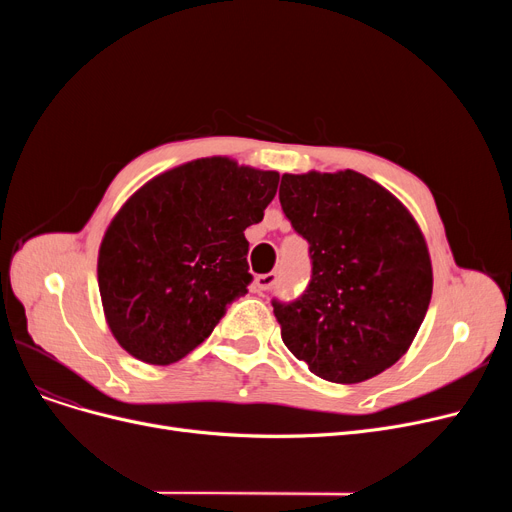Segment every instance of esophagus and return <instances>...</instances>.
Here are the masks:
<instances>
[{
  "instance_id": "34e87169",
  "label": "esophagus",
  "mask_w": 512,
  "mask_h": 512,
  "mask_svg": "<svg viewBox=\"0 0 512 512\" xmlns=\"http://www.w3.org/2000/svg\"><path fill=\"white\" fill-rule=\"evenodd\" d=\"M278 284V274L270 272V274H261L255 278V288L257 292H265V290H272Z\"/></svg>"
}]
</instances>
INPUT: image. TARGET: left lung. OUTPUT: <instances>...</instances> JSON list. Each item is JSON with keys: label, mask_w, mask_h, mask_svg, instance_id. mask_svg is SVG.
Here are the masks:
<instances>
[{"label": "left lung", "mask_w": 512, "mask_h": 512, "mask_svg": "<svg viewBox=\"0 0 512 512\" xmlns=\"http://www.w3.org/2000/svg\"><path fill=\"white\" fill-rule=\"evenodd\" d=\"M280 205L311 259L301 297L272 301L288 351L334 384L392 367L432 299V261L413 215L353 170L284 174Z\"/></svg>", "instance_id": "8db88e82"}]
</instances>
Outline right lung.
<instances>
[{
	"instance_id": "right-lung-1",
	"label": "right lung",
	"mask_w": 512,
	"mask_h": 512,
	"mask_svg": "<svg viewBox=\"0 0 512 512\" xmlns=\"http://www.w3.org/2000/svg\"><path fill=\"white\" fill-rule=\"evenodd\" d=\"M280 174L197 159L147 182L107 228L97 261L105 319L124 351L170 365L245 297L249 242Z\"/></svg>"
}]
</instances>
